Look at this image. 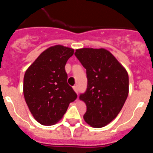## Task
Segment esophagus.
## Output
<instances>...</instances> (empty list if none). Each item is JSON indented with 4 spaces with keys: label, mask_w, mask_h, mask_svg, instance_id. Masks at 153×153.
<instances>
[{
    "label": "esophagus",
    "mask_w": 153,
    "mask_h": 153,
    "mask_svg": "<svg viewBox=\"0 0 153 153\" xmlns=\"http://www.w3.org/2000/svg\"><path fill=\"white\" fill-rule=\"evenodd\" d=\"M73 89H74V91H75L76 93H78V87H77V86H73Z\"/></svg>",
    "instance_id": "obj_1"
}]
</instances>
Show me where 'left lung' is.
<instances>
[{"label": "left lung", "instance_id": "left-lung-1", "mask_svg": "<svg viewBox=\"0 0 153 153\" xmlns=\"http://www.w3.org/2000/svg\"><path fill=\"white\" fill-rule=\"evenodd\" d=\"M75 56L86 70L87 88L79 96L86 105L83 119L95 128L105 126L117 117L126 100L127 71L103 48L77 49Z\"/></svg>", "mask_w": 153, "mask_h": 153}]
</instances>
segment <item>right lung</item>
<instances>
[{"label":"right lung","instance_id":"add662e5","mask_svg":"<svg viewBox=\"0 0 153 153\" xmlns=\"http://www.w3.org/2000/svg\"><path fill=\"white\" fill-rule=\"evenodd\" d=\"M74 49L55 45L42 52L24 77V96L35 120L51 126L63 117L77 95L67 83L65 65Z\"/></svg>","mask_w":153,"mask_h":153}]
</instances>
